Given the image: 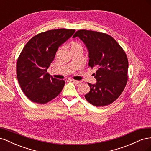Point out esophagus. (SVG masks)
<instances>
[{"label":"esophagus","mask_w":151,"mask_h":151,"mask_svg":"<svg viewBox=\"0 0 151 151\" xmlns=\"http://www.w3.org/2000/svg\"><path fill=\"white\" fill-rule=\"evenodd\" d=\"M71 81L73 82V83L76 84H79L81 83V81H77V80H74V79H72Z\"/></svg>","instance_id":"obj_1"}]
</instances>
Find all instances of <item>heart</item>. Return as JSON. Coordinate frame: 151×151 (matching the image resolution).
Instances as JSON below:
<instances>
[{
    "label": "heart",
    "mask_w": 151,
    "mask_h": 151,
    "mask_svg": "<svg viewBox=\"0 0 151 151\" xmlns=\"http://www.w3.org/2000/svg\"><path fill=\"white\" fill-rule=\"evenodd\" d=\"M70 49L83 50V47H82V45L80 43L74 41V42H72L70 44Z\"/></svg>",
    "instance_id": "heart-1"
}]
</instances>
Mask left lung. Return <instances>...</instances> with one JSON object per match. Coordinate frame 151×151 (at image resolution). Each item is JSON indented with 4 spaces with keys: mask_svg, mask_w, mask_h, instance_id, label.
<instances>
[{
    "mask_svg": "<svg viewBox=\"0 0 151 151\" xmlns=\"http://www.w3.org/2000/svg\"><path fill=\"white\" fill-rule=\"evenodd\" d=\"M77 36L89 50V67L98 68L94 76L97 83H88L90 91L85 98L96 107L107 106L120 96L127 83V55L116 41L106 33L81 29L73 38Z\"/></svg>",
    "mask_w": 151,
    "mask_h": 151,
    "instance_id": "8db88e82",
    "label": "left lung"
}]
</instances>
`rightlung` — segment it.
<instances>
[{
  "label": "right lung",
  "mask_w": 151,
  "mask_h": 151,
  "mask_svg": "<svg viewBox=\"0 0 151 151\" xmlns=\"http://www.w3.org/2000/svg\"><path fill=\"white\" fill-rule=\"evenodd\" d=\"M75 29H56L40 33L26 44L17 58L16 74L22 92L31 101L45 104L60 93L65 82L53 78L47 68L58 47Z\"/></svg>",
  "instance_id": "1"
}]
</instances>
